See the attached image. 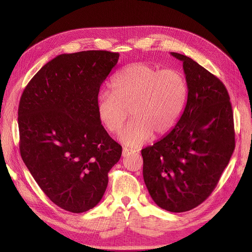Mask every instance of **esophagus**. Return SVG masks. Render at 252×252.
Segmentation results:
<instances>
[{
	"instance_id": "obj_1",
	"label": "esophagus",
	"mask_w": 252,
	"mask_h": 252,
	"mask_svg": "<svg viewBox=\"0 0 252 252\" xmlns=\"http://www.w3.org/2000/svg\"><path fill=\"white\" fill-rule=\"evenodd\" d=\"M135 152V150H133V149H129V148H123V151H122V156H123L124 158H126V157H128V156H130V155H132V154H134Z\"/></svg>"
}]
</instances>
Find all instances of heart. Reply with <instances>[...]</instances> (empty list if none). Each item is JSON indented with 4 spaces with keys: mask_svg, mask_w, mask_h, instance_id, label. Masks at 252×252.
Masks as SVG:
<instances>
[{
    "mask_svg": "<svg viewBox=\"0 0 252 252\" xmlns=\"http://www.w3.org/2000/svg\"><path fill=\"white\" fill-rule=\"evenodd\" d=\"M110 91L96 101V113L110 133L121 131L128 117L132 120L121 134L131 147L141 146L151 135L169 132L178 123L187 97L183 74L173 69L159 70L148 63L127 65L114 74Z\"/></svg>",
    "mask_w": 252,
    "mask_h": 252,
    "instance_id": "1",
    "label": "heart"
}]
</instances>
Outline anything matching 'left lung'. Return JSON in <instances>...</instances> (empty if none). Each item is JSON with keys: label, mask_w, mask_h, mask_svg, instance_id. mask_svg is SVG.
<instances>
[{"label": "left lung", "mask_w": 252, "mask_h": 252, "mask_svg": "<svg viewBox=\"0 0 252 252\" xmlns=\"http://www.w3.org/2000/svg\"><path fill=\"white\" fill-rule=\"evenodd\" d=\"M187 103L172 130L142 149L143 177L155 203L167 211L195 208L211 194L235 146L233 112L224 84L181 53Z\"/></svg>", "instance_id": "1"}]
</instances>
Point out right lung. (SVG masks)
Masks as SVG:
<instances>
[{
	"mask_svg": "<svg viewBox=\"0 0 252 252\" xmlns=\"http://www.w3.org/2000/svg\"><path fill=\"white\" fill-rule=\"evenodd\" d=\"M118 52L64 53L45 64L23 91L19 105L20 152L51 202L73 213L101 201L122 146L96 113L100 87Z\"/></svg>",
	"mask_w": 252,
	"mask_h": 252,
	"instance_id": "1",
	"label": "right lung"
}]
</instances>
